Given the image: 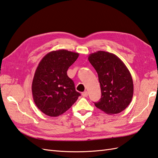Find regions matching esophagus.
Wrapping results in <instances>:
<instances>
[{"instance_id":"obj_1","label":"esophagus","mask_w":158,"mask_h":158,"mask_svg":"<svg viewBox=\"0 0 158 158\" xmlns=\"http://www.w3.org/2000/svg\"><path fill=\"white\" fill-rule=\"evenodd\" d=\"M82 95H83V97H85H85H87V96H88V92H87V91H84V92H83V93H82Z\"/></svg>"}]
</instances>
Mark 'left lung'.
<instances>
[{
	"label": "left lung",
	"mask_w": 158,
	"mask_h": 158,
	"mask_svg": "<svg viewBox=\"0 0 158 158\" xmlns=\"http://www.w3.org/2000/svg\"><path fill=\"white\" fill-rule=\"evenodd\" d=\"M89 61L98 74L102 98L95 106L107 114L123 111L131 103L133 83L130 72L118 56L99 51L89 55Z\"/></svg>",
	"instance_id": "left-lung-1"
}]
</instances>
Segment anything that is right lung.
Instances as JSON below:
<instances>
[{"label":"right lung","instance_id":"obj_1","mask_svg":"<svg viewBox=\"0 0 158 158\" xmlns=\"http://www.w3.org/2000/svg\"><path fill=\"white\" fill-rule=\"evenodd\" d=\"M78 52L60 49L49 52L39 63L32 83L34 102L43 114L57 117L66 112L81 95L67 71Z\"/></svg>","mask_w":158,"mask_h":158}]
</instances>
